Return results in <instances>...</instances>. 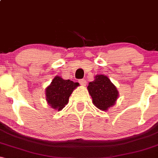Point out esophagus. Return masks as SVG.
I'll use <instances>...</instances> for the list:
<instances>
[{
	"mask_svg": "<svg viewBox=\"0 0 158 158\" xmlns=\"http://www.w3.org/2000/svg\"><path fill=\"white\" fill-rule=\"evenodd\" d=\"M79 81V83H80V85H82V86H85V85H87V81L86 80H85V79H80Z\"/></svg>",
	"mask_w": 158,
	"mask_h": 158,
	"instance_id": "34e87169",
	"label": "esophagus"
}]
</instances>
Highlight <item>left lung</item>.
Returning a JSON list of instances; mask_svg holds the SVG:
<instances>
[{
	"mask_svg": "<svg viewBox=\"0 0 158 158\" xmlns=\"http://www.w3.org/2000/svg\"><path fill=\"white\" fill-rule=\"evenodd\" d=\"M88 90L93 99L94 105L102 110L113 106L118 98V90L106 76L97 75L89 83Z\"/></svg>",
	"mask_w": 158,
	"mask_h": 158,
	"instance_id": "1",
	"label": "left lung"
}]
</instances>
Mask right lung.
Wrapping results in <instances>:
<instances>
[{"instance_id":"1","label":"right lung","mask_w":158,"mask_h":158,"mask_svg":"<svg viewBox=\"0 0 158 158\" xmlns=\"http://www.w3.org/2000/svg\"><path fill=\"white\" fill-rule=\"evenodd\" d=\"M79 85L78 82H73L70 79L64 80L56 76L46 88V100L52 108L59 111L68 104L69 97Z\"/></svg>"}]
</instances>
